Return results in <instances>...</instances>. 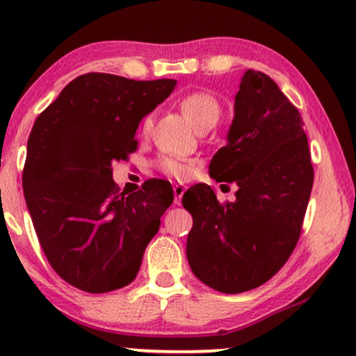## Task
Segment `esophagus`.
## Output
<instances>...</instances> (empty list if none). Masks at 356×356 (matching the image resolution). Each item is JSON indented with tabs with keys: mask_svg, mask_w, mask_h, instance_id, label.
Listing matches in <instances>:
<instances>
[{
	"mask_svg": "<svg viewBox=\"0 0 356 356\" xmlns=\"http://www.w3.org/2000/svg\"><path fill=\"white\" fill-rule=\"evenodd\" d=\"M185 191H186V186H185V185H175V186H173L175 204L181 203V198H183V195H185Z\"/></svg>",
	"mask_w": 356,
	"mask_h": 356,
	"instance_id": "obj_1",
	"label": "esophagus"
}]
</instances>
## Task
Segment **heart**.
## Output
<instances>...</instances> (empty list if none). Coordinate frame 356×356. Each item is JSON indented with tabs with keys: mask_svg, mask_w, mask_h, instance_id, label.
Instances as JSON below:
<instances>
[{
	"mask_svg": "<svg viewBox=\"0 0 356 356\" xmlns=\"http://www.w3.org/2000/svg\"><path fill=\"white\" fill-rule=\"evenodd\" d=\"M179 108H181L186 120L190 121L196 129H200L208 123L215 124L221 113L218 99L213 95L207 93V91H191V93L185 95L179 99ZM152 115L145 116L141 129H143L145 133H148L149 128H152ZM156 166L163 171V173L168 175V177L178 179H185L193 173V163L186 160H178V158L173 156L160 158V160L156 161Z\"/></svg>",
	"mask_w": 356,
	"mask_h": 356,
	"instance_id": "b5f03b06",
	"label": "heart"
}]
</instances>
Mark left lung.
Returning <instances> with one entry per match:
<instances>
[{
    "label": "left lung",
    "mask_w": 356,
    "mask_h": 356,
    "mask_svg": "<svg viewBox=\"0 0 356 356\" xmlns=\"http://www.w3.org/2000/svg\"><path fill=\"white\" fill-rule=\"evenodd\" d=\"M210 177L236 183V200L221 204L203 183L183 195L193 216L186 258L204 285L243 293L290 258L313 186L303 120L268 74L245 71L227 146L211 158Z\"/></svg>",
    "instance_id": "8db88e82"
}]
</instances>
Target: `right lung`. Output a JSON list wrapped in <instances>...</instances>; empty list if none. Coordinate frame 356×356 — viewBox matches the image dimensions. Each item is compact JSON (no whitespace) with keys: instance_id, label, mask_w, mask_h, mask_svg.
I'll return each instance as SVG.
<instances>
[{"instance_id":"1","label":"right lung","mask_w":356,"mask_h":356,"mask_svg":"<svg viewBox=\"0 0 356 356\" xmlns=\"http://www.w3.org/2000/svg\"><path fill=\"white\" fill-rule=\"evenodd\" d=\"M175 86V79L81 74L33 124L24 200L49 265L79 290L108 293L129 285L173 203L163 179H149L128 196L118 193L111 163L135 152L140 121Z\"/></svg>"}]
</instances>
